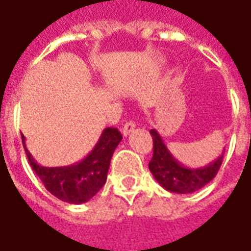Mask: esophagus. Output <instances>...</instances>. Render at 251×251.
Instances as JSON below:
<instances>
[{
    "label": "esophagus",
    "instance_id": "obj_1",
    "mask_svg": "<svg viewBox=\"0 0 251 251\" xmlns=\"http://www.w3.org/2000/svg\"><path fill=\"white\" fill-rule=\"evenodd\" d=\"M134 127H136V124L133 122V121H129V122H126L125 125H124V127H122V134L124 136H129L131 131L134 130Z\"/></svg>",
    "mask_w": 251,
    "mask_h": 251
}]
</instances>
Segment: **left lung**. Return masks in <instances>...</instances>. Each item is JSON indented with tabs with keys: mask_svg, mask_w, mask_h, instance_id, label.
Returning a JSON list of instances; mask_svg holds the SVG:
<instances>
[{
	"mask_svg": "<svg viewBox=\"0 0 251 251\" xmlns=\"http://www.w3.org/2000/svg\"><path fill=\"white\" fill-rule=\"evenodd\" d=\"M151 134L153 138V157L149 163V169L158 184L169 192H196L208 184L221 168L225 151L208 165L200 168H189L174 157L156 129H152Z\"/></svg>",
	"mask_w": 251,
	"mask_h": 251,
	"instance_id": "1",
	"label": "left lung"
}]
</instances>
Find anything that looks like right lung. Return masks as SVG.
Here are the masks:
<instances>
[{"label": "right lung", "instance_id": "1", "mask_svg": "<svg viewBox=\"0 0 251 251\" xmlns=\"http://www.w3.org/2000/svg\"><path fill=\"white\" fill-rule=\"evenodd\" d=\"M21 140L30 167L40 177L47 191L63 201L82 204L91 199L106 183L110 161L122 136L118 129L106 127L93 151L79 163L67 167H43L26 149L23 133Z\"/></svg>", "mask_w": 251, "mask_h": 251}]
</instances>
